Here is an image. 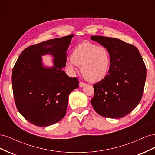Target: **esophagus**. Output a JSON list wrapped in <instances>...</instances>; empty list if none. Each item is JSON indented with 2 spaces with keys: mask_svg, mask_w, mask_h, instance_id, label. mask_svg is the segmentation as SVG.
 Wrapping results in <instances>:
<instances>
[{
  "mask_svg": "<svg viewBox=\"0 0 155 155\" xmlns=\"http://www.w3.org/2000/svg\"><path fill=\"white\" fill-rule=\"evenodd\" d=\"M79 87H83L84 86L86 85V83L80 81V82H79Z\"/></svg>",
  "mask_w": 155,
  "mask_h": 155,
  "instance_id": "34e87169",
  "label": "esophagus"
}]
</instances>
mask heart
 Returning <instances> with one entry per match:
<instances>
[{
	"label": "heart",
	"mask_w": 155,
	"mask_h": 155,
	"mask_svg": "<svg viewBox=\"0 0 155 155\" xmlns=\"http://www.w3.org/2000/svg\"><path fill=\"white\" fill-rule=\"evenodd\" d=\"M81 67V73L87 80L96 82L101 80L108 73L110 65L109 51L104 46L83 43L73 50L71 59L67 62V68L71 74L76 66Z\"/></svg>",
	"instance_id": "heart-1"
}]
</instances>
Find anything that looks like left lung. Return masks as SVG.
<instances>
[{"label":"left lung","mask_w":155,"mask_h":155,"mask_svg":"<svg viewBox=\"0 0 155 155\" xmlns=\"http://www.w3.org/2000/svg\"><path fill=\"white\" fill-rule=\"evenodd\" d=\"M91 39L106 48L110 57L107 76L94 85L91 104L102 116L123 118L142 99L146 79L143 60L136 46L120 39L98 35Z\"/></svg>","instance_id":"left-lung-1"}]
</instances>
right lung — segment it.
Segmentation results:
<instances>
[{"mask_svg": "<svg viewBox=\"0 0 155 155\" xmlns=\"http://www.w3.org/2000/svg\"><path fill=\"white\" fill-rule=\"evenodd\" d=\"M74 35L42 42L22 51L12 74L17 109L29 122L39 127L58 123L66 114L68 96L79 87L78 79L68 76L67 50ZM52 55L54 65L45 66L41 56Z\"/></svg>", "mask_w": 155, "mask_h": 155, "instance_id": "right-lung-1", "label": "right lung"}]
</instances>
